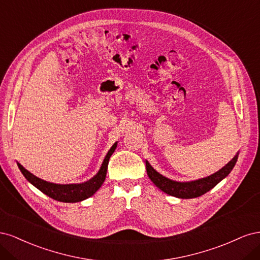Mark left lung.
I'll use <instances>...</instances> for the list:
<instances>
[{
	"mask_svg": "<svg viewBox=\"0 0 260 260\" xmlns=\"http://www.w3.org/2000/svg\"><path fill=\"white\" fill-rule=\"evenodd\" d=\"M238 160V155L234 156V158L228 162L223 168L219 171L208 176L206 178H202L194 181H187V182H179V181L170 180L162 175L158 174L147 160H145L146 172L148 178L152 180V182L165 193L171 196H176L179 199H194L205 194L212 187L216 186L220 181L223 180L228 175L230 174L235 162Z\"/></svg>",
	"mask_w": 260,
	"mask_h": 260,
	"instance_id": "1",
	"label": "left lung"
}]
</instances>
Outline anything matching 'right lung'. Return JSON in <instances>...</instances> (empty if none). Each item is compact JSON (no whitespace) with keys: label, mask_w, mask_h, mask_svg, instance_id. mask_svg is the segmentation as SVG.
Masks as SVG:
<instances>
[{"label":"right lung","mask_w":260,"mask_h":260,"mask_svg":"<svg viewBox=\"0 0 260 260\" xmlns=\"http://www.w3.org/2000/svg\"><path fill=\"white\" fill-rule=\"evenodd\" d=\"M116 147H117V142L111 147V149H109L108 153L106 154L103 164H102L98 174L92 179L83 183L56 184V183L48 182V181H44L31 174V172H29L27 169L23 168L19 162H17V165L23 177H25L31 184L35 185L45 195H48L51 199L58 202L77 203V202H81L83 200L89 199L90 196H92L94 193H95L101 187V185L103 184L106 178L109 158H111L112 154L115 152Z\"/></svg>","instance_id":"obj_1"}]
</instances>
